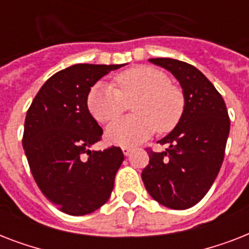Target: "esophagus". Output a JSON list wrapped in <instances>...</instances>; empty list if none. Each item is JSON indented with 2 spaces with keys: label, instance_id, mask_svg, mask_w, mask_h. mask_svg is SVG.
Instances as JSON below:
<instances>
[{
  "label": "esophagus",
  "instance_id": "34e87169",
  "mask_svg": "<svg viewBox=\"0 0 249 249\" xmlns=\"http://www.w3.org/2000/svg\"><path fill=\"white\" fill-rule=\"evenodd\" d=\"M132 151H133L132 146H123V152H124V155L128 156Z\"/></svg>",
  "mask_w": 249,
  "mask_h": 249
}]
</instances>
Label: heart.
I'll return each mask as SVG.
<instances>
[{
    "label": "heart",
    "mask_w": 249,
    "mask_h": 249,
    "mask_svg": "<svg viewBox=\"0 0 249 249\" xmlns=\"http://www.w3.org/2000/svg\"><path fill=\"white\" fill-rule=\"evenodd\" d=\"M115 86L98 83L89 90L86 105L91 116L102 124L116 120L124 112L128 102L136 115L115 121L107 128V140L117 144L143 142L158 130L172 132L181 121L185 98L177 86L160 70L138 66L115 77Z\"/></svg>",
    "instance_id": "b5f03b06"
}]
</instances>
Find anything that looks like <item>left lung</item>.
Listing matches in <instances>:
<instances>
[{
	"label": "left lung",
	"mask_w": 249,
	"mask_h": 249,
	"mask_svg": "<svg viewBox=\"0 0 249 249\" xmlns=\"http://www.w3.org/2000/svg\"><path fill=\"white\" fill-rule=\"evenodd\" d=\"M150 62L173 73L183 89L185 111L178 125L160 144L147 148L150 161L142 181L156 201L172 209H187L205 196L220 172L230 132L225 101L213 84L191 64L170 58Z\"/></svg>",
	"instance_id": "left-lung-1"
}]
</instances>
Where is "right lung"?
<instances>
[{"label": "right lung", "mask_w": 249, "mask_h": 249, "mask_svg": "<svg viewBox=\"0 0 249 249\" xmlns=\"http://www.w3.org/2000/svg\"><path fill=\"white\" fill-rule=\"evenodd\" d=\"M124 64H75L53 75L27 111L23 148L32 176L52 204L71 216L101 208L112 193L124 154L91 151L103 129L90 115V88Z\"/></svg>", "instance_id": "add662e5"}]
</instances>
